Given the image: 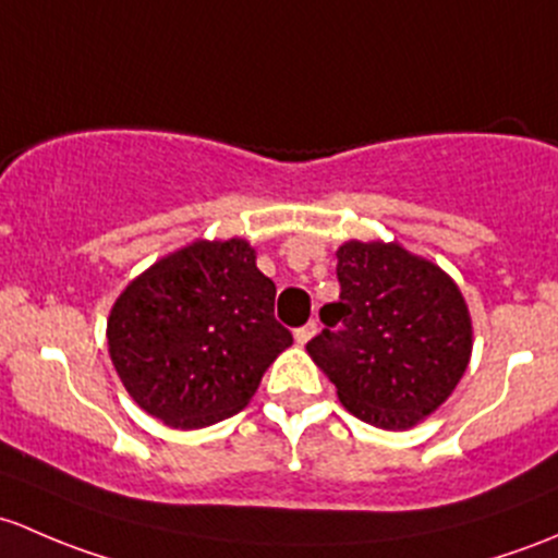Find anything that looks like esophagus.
Here are the masks:
<instances>
[{"label":"esophagus","instance_id":"1","mask_svg":"<svg viewBox=\"0 0 558 558\" xmlns=\"http://www.w3.org/2000/svg\"><path fill=\"white\" fill-rule=\"evenodd\" d=\"M314 336H317V322H308V325L298 327V330H295V341L301 343V347H306V343L312 341Z\"/></svg>","mask_w":558,"mask_h":558}]
</instances>
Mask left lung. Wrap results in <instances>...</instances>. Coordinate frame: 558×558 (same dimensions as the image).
I'll return each instance as SVG.
<instances>
[{
	"label": "left lung",
	"instance_id": "left-lung-1",
	"mask_svg": "<svg viewBox=\"0 0 558 558\" xmlns=\"http://www.w3.org/2000/svg\"><path fill=\"white\" fill-rule=\"evenodd\" d=\"M336 257L341 298L319 312L327 327L306 352L349 413L381 429L413 427L468 371L473 319L462 290L398 241H343Z\"/></svg>",
	"mask_w": 558,
	"mask_h": 558
}]
</instances>
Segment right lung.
Listing matches in <instances>:
<instances>
[{
	"label": "right lung",
	"mask_w": 558,
	"mask_h": 558,
	"mask_svg": "<svg viewBox=\"0 0 558 558\" xmlns=\"http://www.w3.org/2000/svg\"><path fill=\"white\" fill-rule=\"evenodd\" d=\"M250 241L195 239L129 281L107 319L125 392L174 429L233 416L292 343Z\"/></svg>",
	"instance_id": "1"
}]
</instances>
